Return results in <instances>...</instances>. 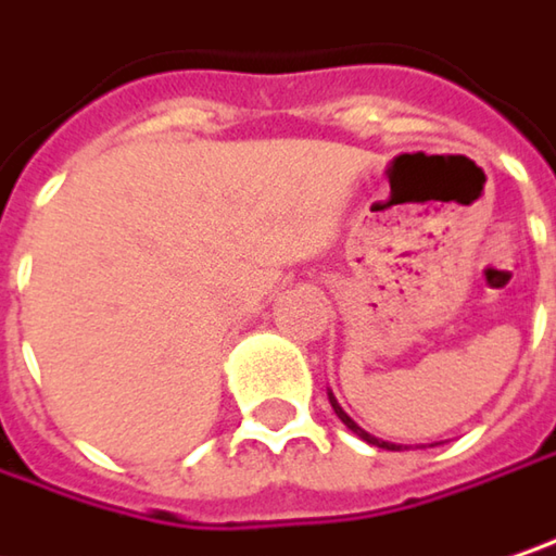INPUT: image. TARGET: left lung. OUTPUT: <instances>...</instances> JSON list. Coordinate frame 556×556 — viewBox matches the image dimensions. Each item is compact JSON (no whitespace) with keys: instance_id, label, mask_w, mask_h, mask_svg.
Returning a JSON list of instances; mask_svg holds the SVG:
<instances>
[{"instance_id":"obj_1","label":"left lung","mask_w":556,"mask_h":556,"mask_svg":"<svg viewBox=\"0 0 556 556\" xmlns=\"http://www.w3.org/2000/svg\"><path fill=\"white\" fill-rule=\"evenodd\" d=\"M330 406H333V412H337V415H340V421H343L345 428H349V431H355V434H358V438H362V441L375 443V446H383V450H400V443L377 441L375 434H368V431H365V428H358V425H355V421H352V418H349V415H345L343 406H340V403H337V396H333V393H330Z\"/></svg>"}]
</instances>
